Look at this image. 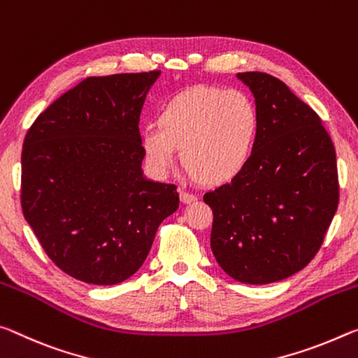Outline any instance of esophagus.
I'll use <instances>...</instances> for the list:
<instances>
[{"label": "esophagus", "mask_w": 358, "mask_h": 358, "mask_svg": "<svg viewBox=\"0 0 358 358\" xmlns=\"http://www.w3.org/2000/svg\"><path fill=\"white\" fill-rule=\"evenodd\" d=\"M179 195H180V201L182 203H193V201H196V198H198L195 193H192L189 190H180Z\"/></svg>", "instance_id": "1"}]
</instances>
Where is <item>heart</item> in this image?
Instances as JSON below:
<instances>
[{
    "label": "heart",
    "instance_id": "b5f03b06",
    "mask_svg": "<svg viewBox=\"0 0 358 358\" xmlns=\"http://www.w3.org/2000/svg\"><path fill=\"white\" fill-rule=\"evenodd\" d=\"M157 125L141 134L152 171L166 174L176 148L196 179L224 184L249 165L259 138L260 114L248 93L198 85L169 98L158 113Z\"/></svg>",
    "mask_w": 358,
    "mask_h": 358
}]
</instances>
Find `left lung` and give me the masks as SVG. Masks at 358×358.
Here are the masks:
<instances>
[{
  "instance_id": "1",
  "label": "left lung",
  "mask_w": 358,
  "mask_h": 358,
  "mask_svg": "<svg viewBox=\"0 0 358 358\" xmlns=\"http://www.w3.org/2000/svg\"><path fill=\"white\" fill-rule=\"evenodd\" d=\"M238 78L260 114L254 155L203 200L222 269L239 282L269 284L303 269L324 243L339 203L336 152L317 113L282 80L259 71Z\"/></svg>"
}]
</instances>
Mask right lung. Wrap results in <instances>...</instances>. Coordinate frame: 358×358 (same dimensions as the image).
<instances>
[{
	"instance_id": "1",
	"label": "right lung",
	"mask_w": 358,
	"mask_h": 358,
	"mask_svg": "<svg viewBox=\"0 0 358 358\" xmlns=\"http://www.w3.org/2000/svg\"><path fill=\"white\" fill-rule=\"evenodd\" d=\"M158 74L87 78L41 113L23 141V215L49 259L82 282L133 276L179 208L178 187L141 169L139 115Z\"/></svg>"
}]
</instances>
